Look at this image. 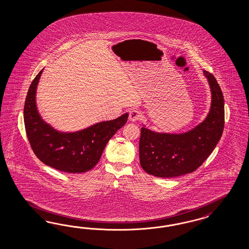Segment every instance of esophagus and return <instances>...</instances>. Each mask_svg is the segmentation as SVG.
Listing matches in <instances>:
<instances>
[{
	"instance_id": "34e87169",
	"label": "esophagus",
	"mask_w": 249,
	"mask_h": 249,
	"mask_svg": "<svg viewBox=\"0 0 249 249\" xmlns=\"http://www.w3.org/2000/svg\"><path fill=\"white\" fill-rule=\"evenodd\" d=\"M142 117V112H141L140 110H138V109H131V110L129 111L128 120L130 121L135 122V121L141 120Z\"/></svg>"
}]
</instances>
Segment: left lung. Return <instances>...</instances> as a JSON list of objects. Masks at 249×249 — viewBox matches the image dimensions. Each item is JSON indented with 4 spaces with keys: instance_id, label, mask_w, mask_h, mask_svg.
I'll use <instances>...</instances> for the list:
<instances>
[{
    "instance_id": "8db88e82",
    "label": "left lung",
    "mask_w": 249,
    "mask_h": 249,
    "mask_svg": "<svg viewBox=\"0 0 249 249\" xmlns=\"http://www.w3.org/2000/svg\"><path fill=\"white\" fill-rule=\"evenodd\" d=\"M211 89L209 113L184 133H160L143 126L140 139V162L147 174L172 178L195 172L208 158L224 130V96L214 76L204 70Z\"/></svg>"
}]
</instances>
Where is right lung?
I'll list each match as a JSON object with an SVG mask.
<instances>
[{
  "label": "right lung",
  "instance_id": "1",
  "mask_svg": "<svg viewBox=\"0 0 249 249\" xmlns=\"http://www.w3.org/2000/svg\"><path fill=\"white\" fill-rule=\"evenodd\" d=\"M42 69L31 84L23 120L31 148L42 162L61 172L86 173L97 165L107 142L128 121V114L101 121L75 132H62L47 124L36 107V89Z\"/></svg>",
  "mask_w": 249,
  "mask_h": 249
}]
</instances>
